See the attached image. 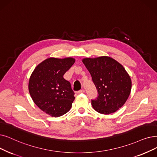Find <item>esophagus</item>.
Masks as SVG:
<instances>
[{
  "label": "esophagus",
  "instance_id": "esophagus-1",
  "mask_svg": "<svg viewBox=\"0 0 157 157\" xmlns=\"http://www.w3.org/2000/svg\"><path fill=\"white\" fill-rule=\"evenodd\" d=\"M85 92V90H83V89H82V90H79V91H78V94H82V93H84Z\"/></svg>",
  "mask_w": 157,
  "mask_h": 157
}]
</instances>
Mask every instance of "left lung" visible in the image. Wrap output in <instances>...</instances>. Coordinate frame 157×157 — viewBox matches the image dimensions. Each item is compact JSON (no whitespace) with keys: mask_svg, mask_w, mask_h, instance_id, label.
<instances>
[{"mask_svg":"<svg viewBox=\"0 0 157 157\" xmlns=\"http://www.w3.org/2000/svg\"><path fill=\"white\" fill-rule=\"evenodd\" d=\"M82 62L98 90V98L92 99L94 110L106 115L116 112L126 103L132 89L131 78L123 66L108 56L85 58Z\"/></svg>","mask_w":157,"mask_h":157,"instance_id":"8db88e82","label":"left lung"}]
</instances>
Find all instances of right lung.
Instances as JSON below:
<instances>
[{
    "instance_id": "1",
    "label": "right lung",
    "mask_w": 157,
    "mask_h": 157,
    "mask_svg": "<svg viewBox=\"0 0 157 157\" xmlns=\"http://www.w3.org/2000/svg\"><path fill=\"white\" fill-rule=\"evenodd\" d=\"M74 62L72 58H48L35 68L30 77L29 91L34 103L53 117L69 112L75 99L70 82L63 78Z\"/></svg>"
}]
</instances>
